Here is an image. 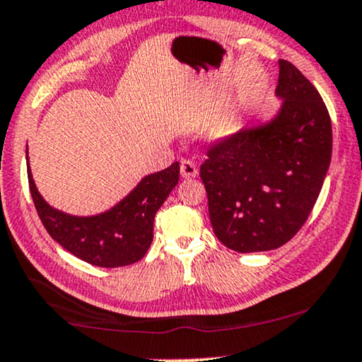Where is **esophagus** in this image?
I'll return each instance as SVG.
<instances>
[{
  "label": "esophagus",
  "mask_w": 362,
  "mask_h": 362,
  "mask_svg": "<svg viewBox=\"0 0 362 362\" xmlns=\"http://www.w3.org/2000/svg\"><path fill=\"white\" fill-rule=\"evenodd\" d=\"M180 175L184 178H195L199 175V167L192 160H182L180 162Z\"/></svg>",
  "instance_id": "obj_1"
}]
</instances>
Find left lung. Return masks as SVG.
I'll return each mask as SVG.
<instances>
[{"mask_svg": "<svg viewBox=\"0 0 362 362\" xmlns=\"http://www.w3.org/2000/svg\"><path fill=\"white\" fill-rule=\"evenodd\" d=\"M281 110L272 122L211 144L200 167L216 238L238 253L295 237L320 195L332 151L331 119L315 86L278 61Z\"/></svg>", "mask_w": 362, "mask_h": 362, "instance_id": "obj_1", "label": "left lung"}]
</instances>
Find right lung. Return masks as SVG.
I'll list each match as a JSON object with an SVG mask.
<instances>
[{"instance_id": "1", "label": "right lung", "mask_w": 362, "mask_h": 362, "mask_svg": "<svg viewBox=\"0 0 362 362\" xmlns=\"http://www.w3.org/2000/svg\"><path fill=\"white\" fill-rule=\"evenodd\" d=\"M178 162H173L165 170L144 177L131 194L104 214L72 216L46 204L28 163L31 197L47 233L74 257L100 268L127 267L144 258L153 238V218L178 184Z\"/></svg>"}]
</instances>
